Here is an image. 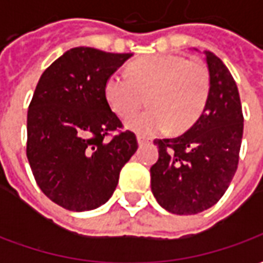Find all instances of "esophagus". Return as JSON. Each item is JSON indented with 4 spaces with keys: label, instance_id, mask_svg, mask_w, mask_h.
Returning a JSON list of instances; mask_svg holds the SVG:
<instances>
[{
    "label": "esophagus",
    "instance_id": "34e87169",
    "mask_svg": "<svg viewBox=\"0 0 263 263\" xmlns=\"http://www.w3.org/2000/svg\"><path fill=\"white\" fill-rule=\"evenodd\" d=\"M137 141H138V145H139V146H142V145H146V143L151 142V139H149V138L141 137V135H138Z\"/></svg>",
    "mask_w": 263,
    "mask_h": 263
}]
</instances>
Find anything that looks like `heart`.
I'll return each instance as SVG.
<instances>
[{
	"label": "heart",
	"instance_id": "1",
	"mask_svg": "<svg viewBox=\"0 0 263 263\" xmlns=\"http://www.w3.org/2000/svg\"><path fill=\"white\" fill-rule=\"evenodd\" d=\"M115 114L126 117L148 100L149 107L128 117L126 128L141 135L171 129L182 132L197 121L210 94V73L204 63L177 54H155L134 62L129 76L115 71L104 87Z\"/></svg>",
	"mask_w": 263,
	"mask_h": 263
}]
</instances>
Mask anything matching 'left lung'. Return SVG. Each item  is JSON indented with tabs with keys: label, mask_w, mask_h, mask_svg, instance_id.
I'll return each instance as SVG.
<instances>
[{
	"label": "left lung",
	"mask_w": 263,
	"mask_h": 263,
	"mask_svg": "<svg viewBox=\"0 0 263 263\" xmlns=\"http://www.w3.org/2000/svg\"><path fill=\"white\" fill-rule=\"evenodd\" d=\"M204 56L210 94L203 112L182 135L154 141L159 159L151 167L152 193L163 209L179 215L201 213L222 197L237 172L242 141L237 84L220 58L209 50Z\"/></svg>",
	"instance_id": "left-lung-1"
}]
</instances>
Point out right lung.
<instances>
[{"label": "right lung", "instance_id": "obj_1", "mask_svg": "<svg viewBox=\"0 0 263 263\" xmlns=\"http://www.w3.org/2000/svg\"><path fill=\"white\" fill-rule=\"evenodd\" d=\"M132 53L73 48L43 71L28 109L26 156L37 186L70 211L103 205L138 149L105 100V81Z\"/></svg>", "mask_w": 263, "mask_h": 263}]
</instances>
